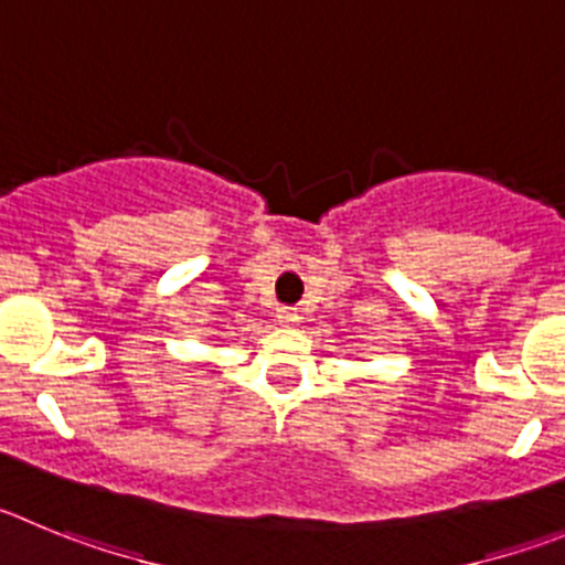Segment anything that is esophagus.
I'll list each match as a JSON object with an SVG mask.
<instances>
[{
    "mask_svg": "<svg viewBox=\"0 0 565 565\" xmlns=\"http://www.w3.org/2000/svg\"><path fill=\"white\" fill-rule=\"evenodd\" d=\"M276 320L281 323V327H295V323H298V312H295V309H289V307H278L276 309Z\"/></svg>",
    "mask_w": 565,
    "mask_h": 565,
    "instance_id": "obj_1",
    "label": "esophagus"
}]
</instances>
